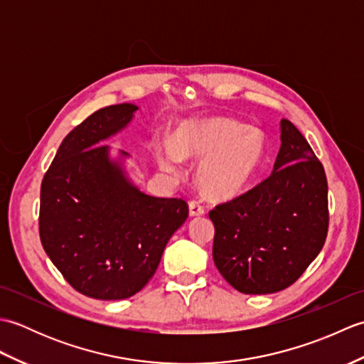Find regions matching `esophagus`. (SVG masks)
Masks as SVG:
<instances>
[{
	"label": "esophagus",
	"instance_id": "obj_1",
	"mask_svg": "<svg viewBox=\"0 0 364 364\" xmlns=\"http://www.w3.org/2000/svg\"><path fill=\"white\" fill-rule=\"evenodd\" d=\"M189 214L191 215H202V214H205V206L202 205V202H200V200H197V198L191 200V202H189Z\"/></svg>",
	"mask_w": 364,
	"mask_h": 364
}]
</instances>
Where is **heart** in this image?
Instances as JSON below:
<instances>
[{"mask_svg":"<svg viewBox=\"0 0 364 364\" xmlns=\"http://www.w3.org/2000/svg\"><path fill=\"white\" fill-rule=\"evenodd\" d=\"M264 137L257 128L228 117L192 122L178 129L175 150L161 154V164L176 170L183 158H203L198 183L206 196L233 198L241 194L264 158Z\"/></svg>","mask_w":364,"mask_h":364,"instance_id":"b5f03b06","label":"heart"}]
</instances>
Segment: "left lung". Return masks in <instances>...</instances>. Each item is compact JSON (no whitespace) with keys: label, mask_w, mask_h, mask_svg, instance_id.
I'll use <instances>...</instances> for the list:
<instances>
[{"label":"left lung","mask_w":364,"mask_h":364,"mask_svg":"<svg viewBox=\"0 0 364 364\" xmlns=\"http://www.w3.org/2000/svg\"><path fill=\"white\" fill-rule=\"evenodd\" d=\"M213 258L242 294H272L296 283L328 231L322 162L300 131L282 120V146L266 180L210 211Z\"/></svg>","instance_id":"1"}]
</instances>
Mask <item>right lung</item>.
Returning a JSON list of instances; mask_svg holds the SVG:
<instances>
[{
  "instance_id": "add662e5",
  "label": "right lung",
  "mask_w": 364,
  "mask_h": 364,
  "mask_svg": "<svg viewBox=\"0 0 364 364\" xmlns=\"http://www.w3.org/2000/svg\"><path fill=\"white\" fill-rule=\"evenodd\" d=\"M136 109L122 103L89 115L65 136L42 180L43 249L72 288L92 299L141 291L189 214L183 198L145 196L98 145L125 128Z\"/></svg>"
}]
</instances>
